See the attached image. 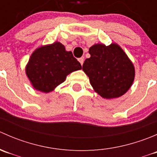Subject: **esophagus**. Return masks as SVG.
Instances as JSON below:
<instances>
[{
	"mask_svg": "<svg viewBox=\"0 0 157 157\" xmlns=\"http://www.w3.org/2000/svg\"><path fill=\"white\" fill-rule=\"evenodd\" d=\"M78 61H79V62L80 63V64H81V65H83V61H84V58H79Z\"/></svg>",
	"mask_w": 157,
	"mask_h": 157,
	"instance_id": "obj_1",
	"label": "esophagus"
}]
</instances>
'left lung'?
<instances>
[{
    "label": "left lung",
    "instance_id": "1",
    "mask_svg": "<svg viewBox=\"0 0 157 157\" xmlns=\"http://www.w3.org/2000/svg\"><path fill=\"white\" fill-rule=\"evenodd\" d=\"M90 58L83 64V71L89 77L95 92L104 99L123 96L131 88L135 69L125 52L116 43L106 46L102 43L89 49Z\"/></svg>",
    "mask_w": 157,
    "mask_h": 157
}]
</instances>
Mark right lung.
<instances>
[{
	"label": "right lung",
	"mask_w": 157,
	"mask_h": 157,
	"mask_svg": "<svg viewBox=\"0 0 157 157\" xmlns=\"http://www.w3.org/2000/svg\"><path fill=\"white\" fill-rule=\"evenodd\" d=\"M80 69L81 64L72 52L55 42L33 52L26 66V74L35 90L47 93L62 83L69 74Z\"/></svg>",
	"instance_id": "1"
}]
</instances>
